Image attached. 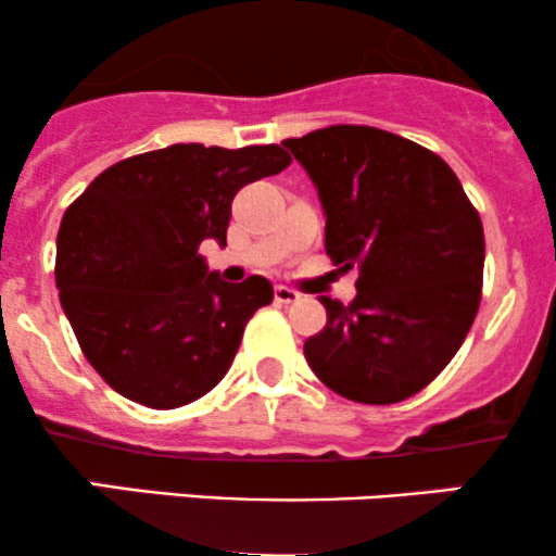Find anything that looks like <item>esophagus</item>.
<instances>
[{
    "label": "esophagus",
    "instance_id": "esophagus-1",
    "mask_svg": "<svg viewBox=\"0 0 556 556\" xmlns=\"http://www.w3.org/2000/svg\"><path fill=\"white\" fill-rule=\"evenodd\" d=\"M302 299V293L289 289V286H276V302L278 304H296Z\"/></svg>",
    "mask_w": 556,
    "mask_h": 556
}]
</instances>
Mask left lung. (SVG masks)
Returning a JSON list of instances; mask_svg holds the SVG:
<instances>
[{
    "label": "left lung",
    "mask_w": 556,
    "mask_h": 556,
    "mask_svg": "<svg viewBox=\"0 0 556 556\" xmlns=\"http://www.w3.org/2000/svg\"><path fill=\"white\" fill-rule=\"evenodd\" d=\"M283 146L317 185L332 265L358 273L351 304L319 296L328 323L306 338V362L349 401H406L453 362L479 312V211L440 155L401 135L332 124Z\"/></svg>",
    "instance_id": "left-lung-1"
}]
</instances>
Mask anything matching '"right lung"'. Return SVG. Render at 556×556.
<instances>
[{"label": "right lung", "mask_w": 556, "mask_h": 556, "mask_svg": "<svg viewBox=\"0 0 556 556\" xmlns=\"http://www.w3.org/2000/svg\"><path fill=\"white\" fill-rule=\"evenodd\" d=\"M289 163L280 146L179 142L114 163L72 202L56 237L59 302L109 388L166 410L224 380L273 286L224 283L198 250L226 244L241 187Z\"/></svg>", "instance_id": "right-lung-1"}]
</instances>
